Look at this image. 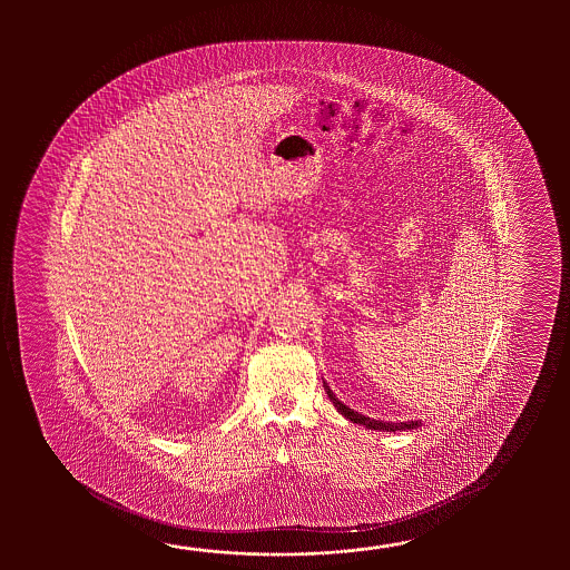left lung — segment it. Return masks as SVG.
<instances>
[{"label":"left lung","mask_w":570,"mask_h":570,"mask_svg":"<svg viewBox=\"0 0 570 570\" xmlns=\"http://www.w3.org/2000/svg\"><path fill=\"white\" fill-rule=\"evenodd\" d=\"M324 389H326L327 397L330 401L334 403V407L338 410L346 420H351L352 424H361L364 428H368V430H379V432H397V430H415V428H420L422 422L417 420V422H381V420H373V417H366L363 413L354 412L351 410L348 405H344L342 401L332 393V389L327 387V383H324Z\"/></svg>","instance_id":"8db88e82"}]
</instances>
